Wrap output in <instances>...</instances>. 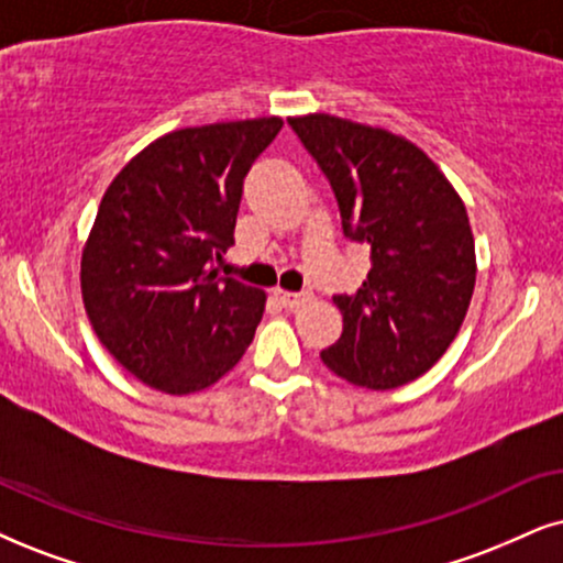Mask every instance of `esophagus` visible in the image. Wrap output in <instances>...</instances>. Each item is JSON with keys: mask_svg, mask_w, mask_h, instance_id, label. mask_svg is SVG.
<instances>
[{"mask_svg": "<svg viewBox=\"0 0 563 563\" xmlns=\"http://www.w3.org/2000/svg\"><path fill=\"white\" fill-rule=\"evenodd\" d=\"M277 301H280L286 309H298V306H303L306 301L311 298V290H298V294H294V290H275Z\"/></svg>", "mask_w": 563, "mask_h": 563, "instance_id": "obj_1", "label": "esophagus"}]
</instances>
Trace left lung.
Returning <instances> with one entry per match:
<instances>
[{"label":"left lung","mask_w":563,"mask_h":563,"mask_svg":"<svg viewBox=\"0 0 563 563\" xmlns=\"http://www.w3.org/2000/svg\"><path fill=\"white\" fill-rule=\"evenodd\" d=\"M338 199L345 239L368 249L358 294H334L343 334L324 366L368 389L429 372L460 332L475 288L465 205L429 155L408 140L347 119H288Z\"/></svg>","instance_id":"obj_1"}]
</instances>
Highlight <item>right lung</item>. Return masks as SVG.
I'll use <instances>...</instances> for the list:
<instances>
[{
    "mask_svg": "<svg viewBox=\"0 0 563 563\" xmlns=\"http://www.w3.org/2000/svg\"><path fill=\"white\" fill-rule=\"evenodd\" d=\"M280 130L269 117L170 132L106 189L82 252V301L106 351L147 387L199 393L252 343L265 294L218 265L249 168Z\"/></svg>",
    "mask_w": 563,
    "mask_h": 563,
    "instance_id": "obj_1",
    "label": "right lung"
}]
</instances>
